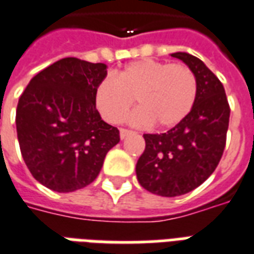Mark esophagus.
Wrapping results in <instances>:
<instances>
[{
    "label": "esophagus",
    "instance_id": "1",
    "mask_svg": "<svg viewBox=\"0 0 254 254\" xmlns=\"http://www.w3.org/2000/svg\"><path fill=\"white\" fill-rule=\"evenodd\" d=\"M131 133H133V131L129 130V129H124V127H121V129H120V138L121 139L127 138V135L131 134Z\"/></svg>",
    "mask_w": 254,
    "mask_h": 254
}]
</instances>
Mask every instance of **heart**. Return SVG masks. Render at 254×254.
<instances>
[{
    "label": "heart",
    "instance_id": "b5f03b06",
    "mask_svg": "<svg viewBox=\"0 0 254 254\" xmlns=\"http://www.w3.org/2000/svg\"><path fill=\"white\" fill-rule=\"evenodd\" d=\"M139 107L129 117L133 125L161 129L179 125L191 113L197 97V81L185 64L154 59L131 62L100 81L95 92L96 107L111 124L121 123L134 104Z\"/></svg>",
    "mask_w": 254,
    "mask_h": 254
}]
</instances>
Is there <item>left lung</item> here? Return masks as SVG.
I'll use <instances>...</instances> for the list:
<instances>
[{"mask_svg": "<svg viewBox=\"0 0 254 254\" xmlns=\"http://www.w3.org/2000/svg\"><path fill=\"white\" fill-rule=\"evenodd\" d=\"M171 57L186 63L196 77V103L166 133L143 134L146 147L135 166L143 189L167 197L192 191L215 171L224 151L231 113L221 81L200 59L187 53Z\"/></svg>", "mask_w": 254, "mask_h": 254, "instance_id": "obj_1", "label": "left lung"}]
</instances>
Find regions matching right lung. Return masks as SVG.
Wrapping results in <instances>:
<instances>
[{"label": "right lung", "mask_w": 254, "mask_h": 254, "mask_svg": "<svg viewBox=\"0 0 254 254\" xmlns=\"http://www.w3.org/2000/svg\"><path fill=\"white\" fill-rule=\"evenodd\" d=\"M107 64L64 58L30 80L17 105L22 157L39 183L72 192L95 181L104 158L120 142L117 127L101 120L96 87Z\"/></svg>", "instance_id": "right-lung-1"}]
</instances>
